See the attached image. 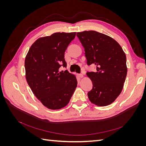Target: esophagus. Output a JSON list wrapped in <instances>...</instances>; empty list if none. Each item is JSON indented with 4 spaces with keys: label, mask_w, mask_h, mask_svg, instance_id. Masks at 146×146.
Returning <instances> with one entry per match:
<instances>
[{
    "label": "esophagus",
    "mask_w": 146,
    "mask_h": 146,
    "mask_svg": "<svg viewBox=\"0 0 146 146\" xmlns=\"http://www.w3.org/2000/svg\"><path fill=\"white\" fill-rule=\"evenodd\" d=\"M78 77H80V78H82V77H83V74H78Z\"/></svg>",
    "instance_id": "esophagus-1"
}]
</instances>
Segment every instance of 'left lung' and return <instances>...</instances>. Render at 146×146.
<instances>
[{"label": "left lung", "instance_id": "1", "mask_svg": "<svg viewBox=\"0 0 146 146\" xmlns=\"http://www.w3.org/2000/svg\"><path fill=\"white\" fill-rule=\"evenodd\" d=\"M85 48L87 64H94L95 72H88L92 82L88 92L91 102L100 107L113 103L121 94L127 73L126 55L119 43L110 36L96 31L78 32Z\"/></svg>", "mask_w": 146, "mask_h": 146}]
</instances>
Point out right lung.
<instances>
[{
    "label": "right lung",
    "instance_id": "add662e5",
    "mask_svg": "<svg viewBox=\"0 0 146 146\" xmlns=\"http://www.w3.org/2000/svg\"><path fill=\"white\" fill-rule=\"evenodd\" d=\"M76 32L55 33L38 39L31 46L25 59V77L37 99L50 110L64 107L77 86L74 75L66 67L64 52Z\"/></svg>",
    "mask_w": 146,
    "mask_h": 146
}]
</instances>
